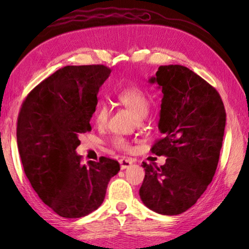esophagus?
I'll return each mask as SVG.
<instances>
[{
    "mask_svg": "<svg viewBox=\"0 0 249 249\" xmlns=\"http://www.w3.org/2000/svg\"><path fill=\"white\" fill-rule=\"evenodd\" d=\"M120 163H121V169L124 170L126 168H128L129 166H132L134 163V160L130 158H122L120 159Z\"/></svg>",
    "mask_w": 249,
    "mask_h": 249,
    "instance_id": "34e87169",
    "label": "esophagus"
}]
</instances>
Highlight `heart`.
Masks as SVG:
<instances>
[{
  "mask_svg": "<svg viewBox=\"0 0 249 249\" xmlns=\"http://www.w3.org/2000/svg\"><path fill=\"white\" fill-rule=\"evenodd\" d=\"M117 100L125 107H127L137 119H144L148 115L150 102L147 94L142 89L135 86L125 87L117 93ZM108 117V107L104 103H101L96 108L94 120L98 125H104ZM113 145L122 150H128L130 147L127 142L122 137H115Z\"/></svg>",
  "mask_w": 249,
  "mask_h": 249,
  "instance_id": "obj_1",
  "label": "heart"
}]
</instances>
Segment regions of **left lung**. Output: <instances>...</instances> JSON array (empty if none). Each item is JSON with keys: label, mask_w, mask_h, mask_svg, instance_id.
Returning <instances> with one entry per match:
<instances>
[{"label": "left lung", "mask_w": 249, "mask_h": 249, "mask_svg": "<svg viewBox=\"0 0 249 249\" xmlns=\"http://www.w3.org/2000/svg\"><path fill=\"white\" fill-rule=\"evenodd\" d=\"M149 82L158 83L163 94L162 138L150 150L167 159L160 167L142 162L140 196L154 212L178 215L196 204L215 175L226 113L215 88L187 67L160 66Z\"/></svg>", "instance_id": "obj_1"}]
</instances>
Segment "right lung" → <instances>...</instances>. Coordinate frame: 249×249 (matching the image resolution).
<instances>
[{"instance_id": "add662e5", "label": "right lung", "mask_w": 249, "mask_h": 249, "mask_svg": "<svg viewBox=\"0 0 249 249\" xmlns=\"http://www.w3.org/2000/svg\"><path fill=\"white\" fill-rule=\"evenodd\" d=\"M103 65L67 66L29 92L18 117V146L34 190L53 212L79 218L103 203L114 159L81 163L79 136L91 130L98 92L111 73Z\"/></svg>"}]
</instances>
